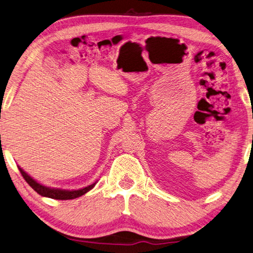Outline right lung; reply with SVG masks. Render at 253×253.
I'll use <instances>...</instances> for the list:
<instances>
[{"label":"right lung","mask_w":253,"mask_h":253,"mask_svg":"<svg viewBox=\"0 0 253 253\" xmlns=\"http://www.w3.org/2000/svg\"><path fill=\"white\" fill-rule=\"evenodd\" d=\"M18 170H19V172H21V174L23 175L25 181H26L28 184L32 186V189L34 191H36L39 195L44 196V197H49V199H53V200H73V199H77V197L85 194L86 192L92 190L94 185L96 184V183H93V184L88 185L86 187H83V189L74 190V191L51 189V187H47L44 185H42L41 183L35 181L31 175H28L27 173L22 169V168L18 167Z\"/></svg>","instance_id":"1"}]
</instances>
